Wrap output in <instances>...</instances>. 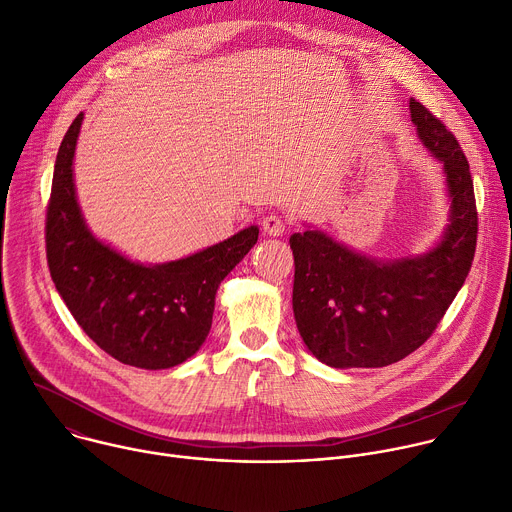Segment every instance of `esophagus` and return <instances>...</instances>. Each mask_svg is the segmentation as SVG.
I'll return each instance as SVG.
<instances>
[{
    "label": "esophagus",
    "instance_id": "esophagus-1",
    "mask_svg": "<svg viewBox=\"0 0 512 512\" xmlns=\"http://www.w3.org/2000/svg\"><path fill=\"white\" fill-rule=\"evenodd\" d=\"M261 227H263V231H265L269 237H279V235H283V231H285V221H283V218H281L279 214H267V216H263Z\"/></svg>",
    "mask_w": 512,
    "mask_h": 512
}]
</instances>
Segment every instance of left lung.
Wrapping results in <instances>:
<instances>
[{
    "instance_id": "8db88e82",
    "label": "left lung",
    "mask_w": 512,
    "mask_h": 512,
    "mask_svg": "<svg viewBox=\"0 0 512 512\" xmlns=\"http://www.w3.org/2000/svg\"><path fill=\"white\" fill-rule=\"evenodd\" d=\"M417 137L442 164L448 223L431 249L377 259L308 227L294 251V316L308 350L334 369H377L417 350L464 285L476 251L478 216L468 160L456 137L409 99Z\"/></svg>"
}]
</instances>
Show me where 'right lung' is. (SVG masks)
Returning a JSON list of instances; mask_svg holds the SVG:
<instances>
[{
  "label": "right lung",
  "instance_id": "obj_1",
  "mask_svg": "<svg viewBox=\"0 0 512 512\" xmlns=\"http://www.w3.org/2000/svg\"><path fill=\"white\" fill-rule=\"evenodd\" d=\"M85 113L68 127L46 212L52 281L85 334L115 360L145 371L182 364L204 344L216 289L257 243L259 227L168 263H139L97 239L75 188V150Z\"/></svg>",
  "mask_w": 512,
  "mask_h": 512
}]
</instances>
